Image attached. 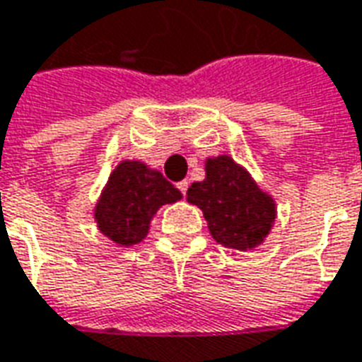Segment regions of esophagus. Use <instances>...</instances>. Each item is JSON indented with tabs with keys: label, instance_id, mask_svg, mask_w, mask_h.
<instances>
[{
	"label": "esophagus",
	"instance_id": "obj_1",
	"mask_svg": "<svg viewBox=\"0 0 362 362\" xmlns=\"http://www.w3.org/2000/svg\"><path fill=\"white\" fill-rule=\"evenodd\" d=\"M178 189L182 192V196H186V192H188V182H180V184H178Z\"/></svg>",
	"mask_w": 362,
	"mask_h": 362
}]
</instances>
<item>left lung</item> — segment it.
I'll list each match as a JSON object with an SVG mask.
<instances>
[{"instance_id": "left-lung-1", "label": "left lung", "mask_w": 362, "mask_h": 362, "mask_svg": "<svg viewBox=\"0 0 362 362\" xmlns=\"http://www.w3.org/2000/svg\"><path fill=\"white\" fill-rule=\"evenodd\" d=\"M188 202L204 211L213 238L235 250L259 246L277 215L273 197L228 155L205 160V180L189 186Z\"/></svg>"}]
</instances>
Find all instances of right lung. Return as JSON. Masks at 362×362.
I'll use <instances>...</instances> for the list:
<instances>
[{
	"mask_svg": "<svg viewBox=\"0 0 362 362\" xmlns=\"http://www.w3.org/2000/svg\"><path fill=\"white\" fill-rule=\"evenodd\" d=\"M182 197L158 170L141 160H122L104 186L95 207L98 230L118 246L141 243L151 219L166 204Z\"/></svg>",
	"mask_w": 362,
	"mask_h": 362,
	"instance_id": "add662e5",
	"label": "right lung"
}]
</instances>
